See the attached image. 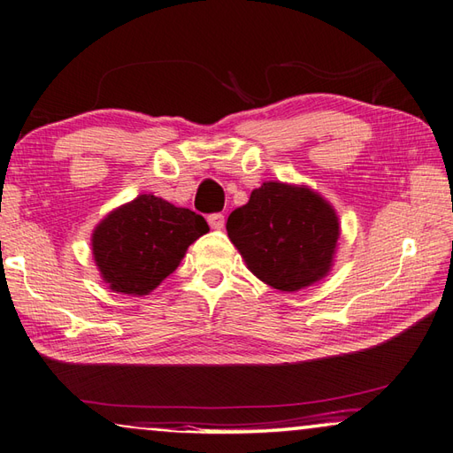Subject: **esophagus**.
Here are the masks:
<instances>
[{
	"label": "esophagus",
	"mask_w": 453,
	"mask_h": 453,
	"mask_svg": "<svg viewBox=\"0 0 453 453\" xmlns=\"http://www.w3.org/2000/svg\"><path fill=\"white\" fill-rule=\"evenodd\" d=\"M208 224H210L211 229H224L226 218H224V214H210L208 216Z\"/></svg>",
	"instance_id": "obj_1"
}]
</instances>
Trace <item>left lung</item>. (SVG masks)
I'll return each mask as SVG.
<instances>
[{"label": "left lung", "instance_id": "1", "mask_svg": "<svg viewBox=\"0 0 453 453\" xmlns=\"http://www.w3.org/2000/svg\"><path fill=\"white\" fill-rule=\"evenodd\" d=\"M227 235L257 279L296 292L332 271L340 219L330 202L304 184L269 180L227 218Z\"/></svg>", "mask_w": 453, "mask_h": 453}]
</instances>
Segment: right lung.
<instances>
[{
  "mask_svg": "<svg viewBox=\"0 0 453 453\" xmlns=\"http://www.w3.org/2000/svg\"><path fill=\"white\" fill-rule=\"evenodd\" d=\"M208 232L206 219L196 211L139 194L96 226L92 255L111 290L145 296L176 271L186 250Z\"/></svg>",
  "mask_w": 453,
  "mask_h": 453,
  "instance_id": "1",
  "label": "right lung"
}]
</instances>
